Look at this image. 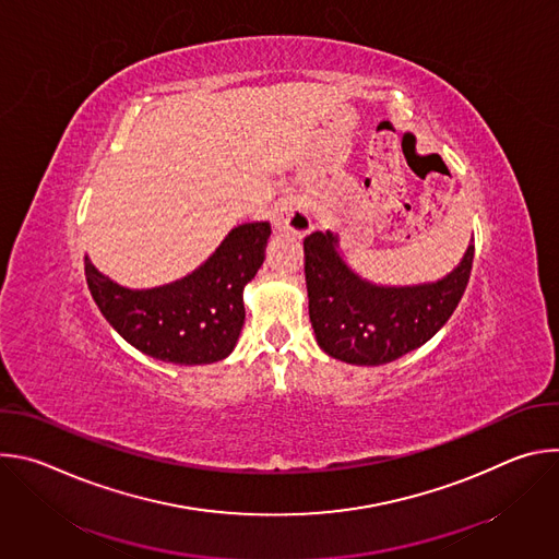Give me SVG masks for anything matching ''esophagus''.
<instances>
[{"instance_id": "1", "label": "esophagus", "mask_w": 559, "mask_h": 559, "mask_svg": "<svg viewBox=\"0 0 559 559\" xmlns=\"http://www.w3.org/2000/svg\"><path fill=\"white\" fill-rule=\"evenodd\" d=\"M272 218H274V229L283 231V234L305 236L311 229L309 212L302 205V201L296 199V197H287V199L276 201L274 210H272Z\"/></svg>"}]
</instances>
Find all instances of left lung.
Masks as SVG:
<instances>
[{
    "label": "left lung",
    "instance_id": "8db88e82",
    "mask_svg": "<svg viewBox=\"0 0 559 559\" xmlns=\"http://www.w3.org/2000/svg\"><path fill=\"white\" fill-rule=\"evenodd\" d=\"M302 248L318 347L336 360L367 367L401 358L440 332L466 289L475 250L471 238L462 261L433 283L378 285L347 265L332 229L311 231Z\"/></svg>",
    "mask_w": 559,
    "mask_h": 559
}]
</instances>
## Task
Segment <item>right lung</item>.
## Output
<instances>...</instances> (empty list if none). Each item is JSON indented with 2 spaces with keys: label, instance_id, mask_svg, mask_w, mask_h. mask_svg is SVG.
<instances>
[{
  "label": "right lung",
  "instance_id": "1",
  "mask_svg": "<svg viewBox=\"0 0 559 559\" xmlns=\"http://www.w3.org/2000/svg\"><path fill=\"white\" fill-rule=\"evenodd\" d=\"M270 223L234 227L188 276L130 289L102 274L86 257L88 289L117 334L164 362L210 365L236 347L246 323L243 289L265 261Z\"/></svg>",
  "mask_w": 559,
  "mask_h": 559
}]
</instances>
